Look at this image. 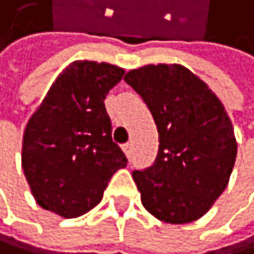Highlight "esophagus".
Wrapping results in <instances>:
<instances>
[{
  "instance_id": "1",
  "label": "esophagus",
  "mask_w": 254,
  "mask_h": 254,
  "mask_svg": "<svg viewBox=\"0 0 254 254\" xmlns=\"http://www.w3.org/2000/svg\"><path fill=\"white\" fill-rule=\"evenodd\" d=\"M123 151H125V154H126V156H128V158H131L132 145H131V143H125V145H123Z\"/></svg>"
}]
</instances>
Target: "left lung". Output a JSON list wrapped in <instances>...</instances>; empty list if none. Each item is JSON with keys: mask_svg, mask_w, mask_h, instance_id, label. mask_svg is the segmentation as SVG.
<instances>
[{"mask_svg": "<svg viewBox=\"0 0 254 254\" xmlns=\"http://www.w3.org/2000/svg\"><path fill=\"white\" fill-rule=\"evenodd\" d=\"M154 119L156 161L132 178L146 211L165 223L198 220L230 181L237 143L222 101L178 64L145 65L125 74Z\"/></svg>", "mask_w": 254, "mask_h": 254, "instance_id": "1", "label": "left lung"}]
</instances>
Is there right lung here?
<instances>
[{"label": "right lung", "instance_id": "add662e5", "mask_svg": "<svg viewBox=\"0 0 254 254\" xmlns=\"http://www.w3.org/2000/svg\"><path fill=\"white\" fill-rule=\"evenodd\" d=\"M125 70L106 62L76 61L65 68L29 119L21 167L35 201L64 219L98 204L126 156L112 142L106 95Z\"/></svg>", "mask_w": 254, "mask_h": 254}]
</instances>
